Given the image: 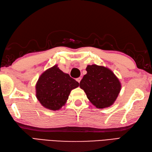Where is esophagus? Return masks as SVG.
Returning <instances> with one entry per match:
<instances>
[{"label": "esophagus", "instance_id": "obj_1", "mask_svg": "<svg viewBox=\"0 0 152 152\" xmlns=\"http://www.w3.org/2000/svg\"><path fill=\"white\" fill-rule=\"evenodd\" d=\"M81 79H82V78H81V77H78V78H77V79H76V80L77 81V82H78V83H79L80 82Z\"/></svg>", "mask_w": 152, "mask_h": 152}]
</instances>
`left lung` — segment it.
<instances>
[{"label":"left lung","mask_w":152,"mask_h":152,"mask_svg":"<svg viewBox=\"0 0 152 152\" xmlns=\"http://www.w3.org/2000/svg\"><path fill=\"white\" fill-rule=\"evenodd\" d=\"M87 73L80 82V88L97 108H105L115 101L121 89L119 79L104 66L88 65Z\"/></svg>","instance_id":"obj_1"}]
</instances>
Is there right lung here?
I'll list each match as a JSON object with an SVG mask.
<instances>
[{
  "label": "right lung",
  "instance_id": "1",
  "mask_svg": "<svg viewBox=\"0 0 152 152\" xmlns=\"http://www.w3.org/2000/svg\"><path fill=\"white\" fill-rule=\"evenodd\" d=\"M78 86V82L55 65L39 77L35 86L36 97L44 108L58 110L64 106L71 91Z\"/></svg>",
  "mask_w": 152,
  "mask_h": 152
}]
</instances>
